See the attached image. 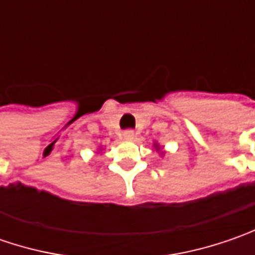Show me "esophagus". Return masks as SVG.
<instances>
[{
	"label": "esophagus",
	"instance_id": "obj_1",
	"mask_svg": "<svg viewBox=\"0 0 255 255\" xmlns=\"http://www.w3.org/2000/svg\"><path fill=\"white\" fill-rule=\"evenodd\" d=\"M122 136L125 140H133L134 139V132L133 130H125Z\"/></svg>",
	"mask_w": 255,
	"mask_h": 255
}]
</instances>
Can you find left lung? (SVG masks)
Masks as SVG:
<instances>
[{
  "instance_id": "1",
  "label": "left lung",
  "mask_w": 255,
  "mask_h": 255,
  "mask_svg": "<svg viewBox=\"0 0 255 255\" xmlns=\"http://www.w3.org/2000/svg\"><path fill=\"white\" fill-rule=\"evenodd\" d=\"M153 147H154V150H156V152L159 153V154H160V156H164V150H163V149H162V146H160V144H159V143H157V142H154V143H153Z\"/></svg>"
}]
</instances>
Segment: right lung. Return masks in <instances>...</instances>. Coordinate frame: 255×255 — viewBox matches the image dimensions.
I'll return each mask as SVG.
<instances>
[{
    "mask_svg": "<svg viewBox=\"0 0 255 255\" xmlns=\"http://www.w3.org/2000/svg\"><path fill=\"white\" fill-rule=\"evenodd\" d=\"M99 150H102V149H101V147H99Z\"/></svg>",
    "mask_w": 255,
    "mask_h": 255,
    "instance_id": "obj_1",
    "label": "right lung"
}]
</instances>
